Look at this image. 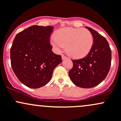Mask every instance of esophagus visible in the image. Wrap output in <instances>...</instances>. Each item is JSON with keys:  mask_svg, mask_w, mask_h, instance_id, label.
<instances>
[{"mask_svg": "<svg viewBox=\"0 0 121 121\" xmlns=\"http://www.w3.org/2000/svg\"><path fill=\"white\" fill-rule=\"evenodd\" d=\"M62 60H65V59H66V57L65 56L63 55H62Z\"/></svg>", "mask_w": 121, "mask_h": 121, "instance_id": "esophagus-1", "label": "esophagus"}]
</instances>
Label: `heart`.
Segmentation results:
<instances>
[{
	"label": "heart",
	"mask_w": 121,
	"mask_h": 121,
	"mask_svg": "<svg viewBox=\"0 0 121 121\" xmlns=\"http://www.w3.org/2000/svg\"><path fill=\"white\" fill-rule=\"evenodd\" d=\"M51 43L57 49L66 46V52L75 59L86 56L93 45V37L86 29L62 28L58 30L52 38Z\"/></svg>",
	"instance_id": "obj_1"
}]
</instances>
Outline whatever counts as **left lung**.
Masks as SVG:
<instances>
[{"label": "left lung", "instance_id": "obj_1", "mask_svg": "<svg viewBox=\"0 0 121 121\" xmlns=\"http://www.w3.org/2000/svg\"><path fill=\"white\" fill-rule=\"evenodd\" d=\"M85 27L93 35V47L84 58L72 60L73 67L69 75L74 85L89 88L98 85L106 78L111 67V51L104 37L93 28Z\"/></svg>", "mask_w": 121, "mask_h": 121}]
</instances>
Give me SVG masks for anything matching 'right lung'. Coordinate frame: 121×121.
<instances>
[{"mask_svg": "<svg viewBox=\"0 0 121 121\" xmlns=\"http://www.w3.org/2000/svg\"><path fill=\"white\" fill-rule=\"evenodd\" d=\"M53 28L32 26L15 37L10 49L11 65L17 78L28 87L46 85L62 62L61 56L52 51L49 43Z\"/></svg>", "mask_w": 121, "mask_h": 121, "instance_id": "obj_1", "label": "right lung"}]
</instances>
